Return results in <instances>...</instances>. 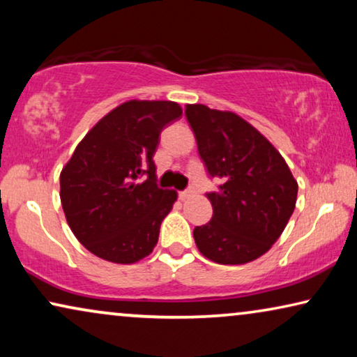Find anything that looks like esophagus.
<instances>
[{
    "mask_svg": "<svg viewBox=\"0 0 357 357\" xmlns=\"http://www.w3.org/2000/svg\"><path fill=\"white\" fill-rule=\"evenodd\" d=\"M193 190H183V192H180L178 193V197H180V199H187V198H190V197H193Z\"/></svg>",
    "mask_w": 357,
    "mask_h": 357,
    "instance_id": "esophagus-1",
    "label": "esophagus"
}]
</instances>
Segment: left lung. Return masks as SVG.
Listing matches in <instances>:
<instances>
[{"label": "left lung", "mask_w": 357, "mask_h": 357, "mask_svg": "<svg viewBox=\"0 0 357 357\" xmlns=\"http://www.w3.org/2000/svg\"><path fill=\"white\" fill-rule=\"evenodd\" d=\"M185 115L208 174L222 185L208 193L213 218L195 227L198 250L219 265H243L273 247L297 199V182L275 146L242 116L188 104Z\"/></svg>", "instance_id": "1"}]
</instances>
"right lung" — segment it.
Masks as SVG:
<instances>
[{
  "mask_svg": "<svg viewBox=\"0 0 357 357\" xmlns=\"http://www.w3.org/2000/svg\"><path fill=\"white\" fill-rule=\"evenodd\" d=\"M180 116L177 102H123L87 131L63 167L68 226L96 257L131 265L154 250L177 192L155 185L153 155L160 131Z\"/></svg>",
  "mask_w": 357,
  "mask_h": 357,
  "instance_id": "add662e5",
  "label": "right lung"
}]
</instances>
